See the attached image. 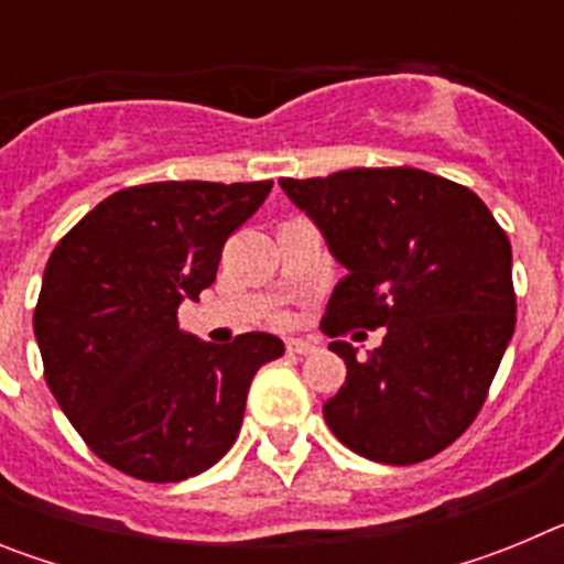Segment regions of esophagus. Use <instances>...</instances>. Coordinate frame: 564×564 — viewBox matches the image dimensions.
Returning <instances> with one entry per match:
<instances>
[{
    "mask_svg": "<svg viewBox=\"0 0 564 564\" xmlns=\"http://www.w3.org/2000/svg\"><path fill=\"white\" fill-rule=\"evenodd\" d=\"M316 350V344L307 341V338H288V352H296V356H307V352Z\"/></svg>",
    "mask_w": 564,
    "mask_h": 564,
    "instance_id": "34e87169",
    "label": "esophagus"
}]
</instances>
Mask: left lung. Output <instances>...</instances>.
Returning <instances> with one entry per match:
<instances>
[{
  "label": "left lung",
  "mask_w": 564,
  "mask_h": 564,
  "mask_svg": "<svg viewBox=\"0 0 564 564\" xmlns=\"http://www.w3.org/2000/svg\"><path fill=\"white\" fill-rule=\"evenodd\" d=\"M347 268L322 330L383 327L325 403L333 435L390 466L435 457L475 421L517 325L511 242L471 188L421 169L279 181Z\"/></svg>",
  "instance_id": "obj_1"
}]
</instances>
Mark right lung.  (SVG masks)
Returning <instances> with one entry per match:
<instances>
[{"label": "right lung", "instance_id": "add662e5", "mask_svg": "<svg viewBox=\"0 0 564 564\" xmlns=\"http://www.w3.org/2000/svg\"><path fill=\"white\" fill-rule=\"evenodd\" d=\"M271 181L121 188L50 253L33 333L44 381L89 449L147 482L200 475L234 446L248 387L285 352L271 333L200 341L183 299L217 279L223 246Z\"/></svg>", "mask_w": 564, "mask_h": 564}]
</instances>
